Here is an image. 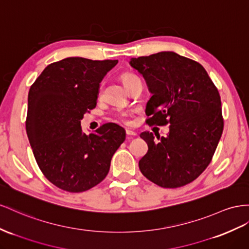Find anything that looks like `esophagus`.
<instances>
[{
	"instance_id": "esophagus-1",
	"label": "esophagus",
	"mask_w": 249,
	"mask_h": 249,
	"mask_svg": "<svg viewBox=\"0 0 249 249\" xmlns=\"http://www.w3.org/2000/svg\"><path fill=\"white\" fill-rule=\"evenodd\" d=\"M125 134H126V136H127V137H135V136L137 135L136 132H134V131L129 130V129H126V130H125Z\"/></svg>"
}]
</instances>
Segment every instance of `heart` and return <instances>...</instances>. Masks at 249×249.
<instances>
[{"instance_id": "heart-1", "label": "heart", "mask_w": 249, "mask_h": 249, "mask_svg": "<svg viewBox=\"0 0 249 249\" xmlns=\"http://www.w3.org/2000/svg\"><path fill=\"white\" fill-rule=\"evenodd\" d=\"M122 79H123V83H124V87H125L126 89H129L134 83L139 82V78L136 75L132 74V73H124V74L122 75ZM99 92H102V89H100ZM117 118L119 120H122V122H126L125 115H124V114H123V113L122 114H118Z\"/></svg>"}]
</instances>
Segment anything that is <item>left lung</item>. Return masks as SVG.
Masks as SVG:
<instances>
[{
    "label": "left lung",
    "instance_id": "obj_1",
    "mask_svg": "<svg viewBox=\"0 0 249 249\" xmlns=\"http://www.w3.org/2000/svg\"><path fill=\"white\" fill-rule=\"evenodd\" d=\"M152 96L145 114L150 125L170 124L166 137H140L149 146L139 160L144 177L165 189L191 183L210 164L223 132L221 98L199 63L172 51L131 58Z\"/></svg>",
    "mask_w": 249,
    "mask_h": 249
}]
</instances>
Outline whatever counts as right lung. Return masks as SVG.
Returning a JSON list of instances; mask_svg holds the SVG:
<instances>
[{"mask_svg":"<svg viewBox=\"0 0 249 249\" xmlns=\"http://www.w3.org/2000/svg\"><path fill=\"white\" fill-rule=\"evenodd\" d=\"M117 59L67 57L44 69L28 94L26 131L45 177L70 193L92 189L106 178L125 131L106 124L89 135L80 120L95 108L99 84Z\"/></svg>","mask_w":249,"mask_h":249,"instance_id":"right-lung-1","label":"right lung"}]
</instances>
